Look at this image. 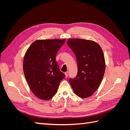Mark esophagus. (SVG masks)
Instances as JSON below:
<instances>
[{"mask_svg": "<svg viewBox=\"0 0 130 130\" xmlns=\"http://www.w3.org/2000/svg\"><path fill=\"white\" fill-rule=\"evenodd\" d=\"M68 72H65V75H66V77H67L68 76Z\"/></svg>", "mask_w": 130, "mask_h": 130, "instance_id": "34e87169", "label": "esophagus"}]
</instances>
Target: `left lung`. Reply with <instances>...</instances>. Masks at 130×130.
<instances>
[{"label": "left lung", "mask_w": 130, "mask_h": 130, "mask_svg": "<svg viewBox=\"0 0 130 130\" xmlns=\"http://www.w3.org/2000/svg\"><path fill=\"white\" fill-rule=\"evenodd\" d=\"M67 44L76 56L77 73L69 78L74 93L82 98L91 96L100 86L105 70L104 53L96 42L78 38L69 39Z\"/></svg>", "instance_id": "left-lung-1"}]
</instances>
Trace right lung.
I'll list each match as a JSON object with an SVG mask.
<instances>
[{"label": "right lung", "instance_id": "obj_1", "mask_svg": "<svg viewBox=\"0 0 130 130\" xmlns=\"http://www.w3.org/2000/svg\"><path fill=\"white\" fill-rule=\"evenodd\" d=\"M66 40H37L27 50L23 70L31 91L42 100L55 95L61 81L66 77L56 61L59 49Z\"/></svg>", "mask_w": 130, "mask_h": 130}]
</instances>
